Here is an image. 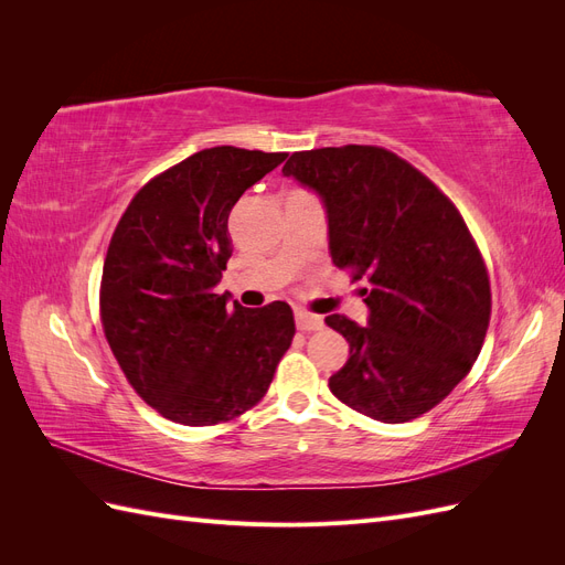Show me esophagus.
<instances>
[{
	"mask_svg": "<svg viewBox=\"0 0 565 565\" xmlns=\"http://www.w3.org/2000/svg\"><path fill=\"white\" fill-rule=\"evenodd\" d=\"M295 320H297V330H301V332L320 330L322 324H324L320 316H313V313H309V311H297V313H295Z\"/></svg>",
	"mask_w": 565,
	"mask_h": 565,
	"instance_id": "1",
	"label": "esophagus"
}]
</instances>
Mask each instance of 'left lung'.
Segmentation results:
<instances>
[{
    "label": "left lung",
    "mask_w": 565,
    "mask_h": 565,
    "mask_svg": "<svg viewBox=\"0 0 565 565\" xmlns=\"http://www.w3.org/2000/svg\"><path fill=\"white\" fill-rule=\"evenodd\" d=\"M320 195L330 254L367 280V324L324 318L349 341L330 391L386 424L429 413L467 377L490 322L483 256L455 204L396 152L341 146L292 152L282 167Z\"/></svg>",
    "instance_id": "obj_1"
}]
</instances>
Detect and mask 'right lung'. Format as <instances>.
Returning a JSON list of instances; mask_svg holds the SVG:
<instances>
[{
    "label": "right lung",
    "instance_id": "1",
    "mask_svg": "<svg viewBox=\"0 0 565 565\" xmlns=\"http://www.w3.org/2000/svg\"><path fill=\"white\" fill-rule=\"evenodd\" d=\"M287 152L216 146L150 179L119 218L100 278V320L136 393L185 426L259 403L292 344L285 301L245 309L214 295L231 259L228 214Z\"/></svg>",
    "mask_w": 565,
    "mask_h": 565
}]
</instances>
